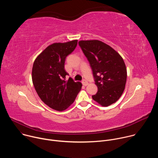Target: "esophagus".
I'll list each match as a JSON object with an SVG mask.
<instances>
[{"mask_svg": "<svg viewBox=\"0 0 158 158\" xmlns=\"http://www.w3.org/2000/svg\"><path fill=\"white\" fill-rule=\"evenodd\" d=\"M82 84L84 85H85V86H86V85H88V82L86 81V80H85V79H84L82 81Z\"/></svg>", "mask_w": 158, "mask_h": 158, "instance_id": "34e87169", "label": "esophagus"}]
</instances>
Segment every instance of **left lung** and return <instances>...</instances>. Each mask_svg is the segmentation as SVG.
Masks as SVG:
<instances>
[{
	"instance_id": "obj_1",
	"label": "left lung",
	"mask_w": 158,
	"mask_h": 158,
	"mask_svg": "<svg viewBox=\"0 0 158 158\" xmlns=\"http://www.w3.org/2000/svg\"><path fill=\"white\" fill-rule=\"evenodd\" d=\"M92 69L98 91L93 99L102 106L116 102L125 89L127 70L122 57L109 45L98 40L79 42Z\"/></svg>"
}]
</instances>
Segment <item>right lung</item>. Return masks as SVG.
Segmentation results:
<instances>
[{
  "mask_svg": "<svg viewBox=\"0 0 158 158\" xmlns=\"http://www.w3.org/2000/svg\"><path fill=\"white\" fill-rule=\"evenodd\" d=\"M77 40L64 43H54L45 49L35 59L32 79L40 99L51 108L62 111L74 101L82 84L74 82L64 69L66 57L77 46Z\"/></svg>",
  "mask_w": 158,
  "mask_h": 158,
  "instance_id": "add662e5",
  "label": "right lung"
}]
</instances>
